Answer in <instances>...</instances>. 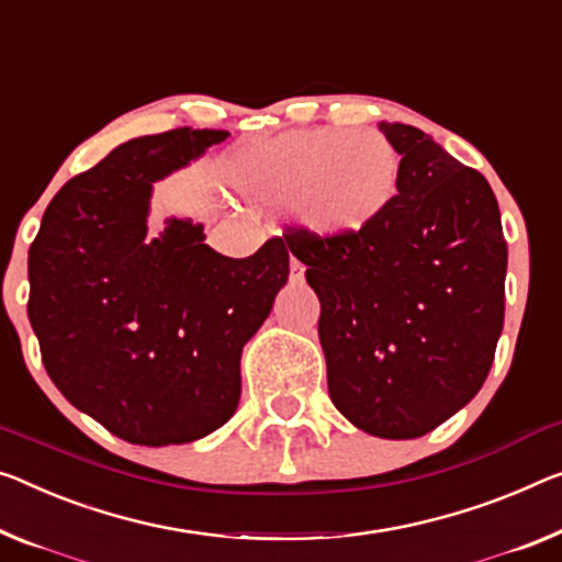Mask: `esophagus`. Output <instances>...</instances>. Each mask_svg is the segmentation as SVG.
<instances>
[{
	"mask_svg": "<svg viewBox=\"0 0 562 562\" xmlns=\"http://www.w3.org/2000/svg\"><path fill=\"white\" fill-rule=\"evenodd\" d=\"M291 279L293 281H301L304 279V266H301L296 258H291Z\"/></svg>",
	"mask_w": 562,
	"mask_h": 562,
	"instance_id": "34e87169",
	"label": "esophagus"
}]
</instances>
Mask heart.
<instances>
[{"label":"heart","mask_w":562,"mask_h":562,"mask_svg":"<svg viewBox=\"0 0 562 562\" xmlns=\"http://www.w3.org/2000/svg\"><path fill=\"white\" fill-rule=\"evenodd\" d=\"M228 180L248 203L293 209L311 236L341 244L367 236L392 213L402 158L382 135L314 127L240 150Z\"/></svg>","instance_id":"obj_1"}]
</instances>
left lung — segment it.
<instances>
[{
  "mask_svg": "<svg viewBox=\"0 0 562 562\" xmlns=\"http://www.w3.org/2000/svg\"><path fill=\"white\" fill-rule=\"evenodd\" d=\"M402 155L392 213L329 244L289 228L322 301L334 407L353 427L414 439L460 412L490 374L505 318L507 244L497 198L417 127L379 123Z\"/></svg>",
  "mask_w": 562,
  "mask_h": 562,
  "instance_id": "left-lung-1",
  "label": "left lung"
}]
</instances>
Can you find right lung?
<instances>
[{
  "label": "right lung",
  "instance_id": "right-lung-1",
  "mask_svg": "<svg viewBox=\"0 0 562 562\" xmlns=\"http://www.w3.org/2000/svg\"><path fill=\"white\" fill-rule=\"evenodd\" d=\"M228 135L176 127L123 143L59 188L30 246L42 364L67 402L125 442L183 445L226 425L240 351L289 281L281 238L228 258L193 221L148 236L155 180Z\"/></svg>",
  "mask_w": 562,
  "mask_h": 562
}]
</instances>
